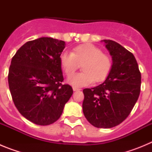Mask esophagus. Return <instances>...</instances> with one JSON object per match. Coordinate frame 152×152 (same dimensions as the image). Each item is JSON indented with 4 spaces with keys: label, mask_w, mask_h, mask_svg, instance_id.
Here are the masks:
<instances>
[{
    "label": "esophagus",
    "mask_w": 152,
    "mask_h": 152,
    "mask_svg": "<svg viewBox=\"0 0 152 152\" xmlns=\"http://www.w3.org/2000/svg\"><path fill=\"white\" fill-rule=\"evenodd\" d=\"M73 91H80V88H77L76 87H73Z\"/></svg>",
    "instance_id": "obj_1"
}]
</instances>
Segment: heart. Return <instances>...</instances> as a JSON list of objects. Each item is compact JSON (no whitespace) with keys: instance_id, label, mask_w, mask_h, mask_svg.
I'll return each instance as SVG.
<instances>
[{"instance_id":"heart-1","label":"heart","mask_w":152,"mask_h":152,"mask_svg":"<svg viewBox=\"0 0 152 152\" xmlns=\"http://www.w3.org/2000/svg\"><path fill=\"white\" fill-rule=\"evenodd\" d=\"M59 61L67 76L73 75L78 68V64H81L82 72L72 75L68 80L69 84L75 87L88 85L93 81L102 82L107 79L112 68L110 58L90 43L75 47L72 53L62 52Z\"/></svg>"}]
</instances>
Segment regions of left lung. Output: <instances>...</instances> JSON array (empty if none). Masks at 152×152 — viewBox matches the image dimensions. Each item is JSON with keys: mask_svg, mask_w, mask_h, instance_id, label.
Returning <instances> with one entry per match:
<instances>
[{"mask_svg": "<svg viewBox=\"0 0 152 152\" xmlns=\"http://www.w3.org/2000/svg\"><path fill=\"white\" fill-rule=\"evenodd\" d=\"M112 56L110 73L103 84L83 90V113L96 128H112L128 117L141 91V73L135 56L110 39L102 40Z\"/></svg>", "mask_w": 152, "mask_h": 152, "instance_id": "obj_1", "label": "left lung"}]
</instances>
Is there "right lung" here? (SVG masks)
Instances as JSON below:
<instances>
[{
	"label": "right lung",
	"instance_id": "obj_1",
	"mask_svg": "<svg viewBox=\"0 0 152 152\" xmlns=\"http://www.w3.org/2000/svg\"><path fill=\"white\" fill-rule=\"evenodd\" d=\"M61 40L42 37L29 41L10 63L8 84L12 99L22 116L35 124L48 126L59 119L73 94L64 80L59 57Z\"/></svg>",
	"mask_w": 152,
	"mask_h": 152
}]
</instances>
